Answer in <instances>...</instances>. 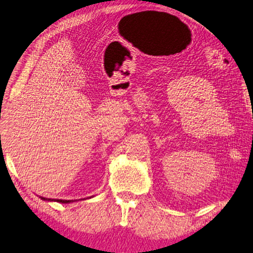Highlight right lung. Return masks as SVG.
<instances>
[{
  "instance_id": "right-lung-1",
  "label": "right lung",
  "mask_w": 253,
  "mask_h": 253,
  "mask_svg": "<svg viewBox=\"0 0 253 253\" xmlns=\"http://www.w3.org/2000/svg\"><path fill=\"white\" fill-rule=\"evenodd\" d=\"M42 201H49V202H57V203H61V204H68V203H71L74 201H64V199H50V198H45V197H41Z\"/></svg>"
}]
</instances>
